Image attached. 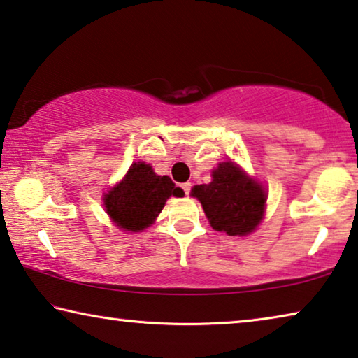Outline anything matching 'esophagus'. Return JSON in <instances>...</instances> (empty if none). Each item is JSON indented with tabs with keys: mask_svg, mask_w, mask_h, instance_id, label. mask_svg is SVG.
Wrapping results in <instances>:
<instances>
[{
	"mask_svg": "<svg viewBox=\"0 0 358 358\" xmlns=\"http://www.w3.org/2000/svg\"><path fill=\"white\" fill-rule=\"evenodd\" d=\"M180 188L185 191V194L188 196L189 194V191H191V183H183V185H180Z\"/></svg>",
	"mask_w": 358,
	"mask_h": 358,
	"instance_id": "obj_1",
	"label": "esophagus"
}]
</instances>
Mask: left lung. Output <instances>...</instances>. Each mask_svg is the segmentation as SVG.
I'll use <instances>...</instances> for the list:
<instances>
[{
  "mask_svg": "<svg viewBox=\"0 0 358 358\" xmlns=\"http://www.w3.org/2000/svg\"><path fill=\"white\" fill-rule=\"evenodd\" d=\"M209 185H197L193 196L201 201L213 230L243 236L255 230L264 215L265 191L233 162H222Z\"/></svg>",
  "mask_w": 358,
  "mask_h": 358,
  "instance_id": "1",
  "label": "left lung"
}]
</instances>
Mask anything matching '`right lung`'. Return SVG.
I'll return each mask as SVG.
<instances>
[{
    "label": "right lung",
    "instance_id": "right-lung-1",
    "mask_svg": "<svg viewBox=\"0 0 358 358\" xmlns=\"http://www.w3.org/2000/svg\"><path fill=\"white\" fill-rule=\"evenodd\" d=\"M178 188L167 175H156L145 162L133 164L122 183L106 194L104 204L117 227L127 231L145 230L154 222L165 201Z\"/></svg>",
    "mask_w": 358,
    "mask_h": 358
}]
</instances>
